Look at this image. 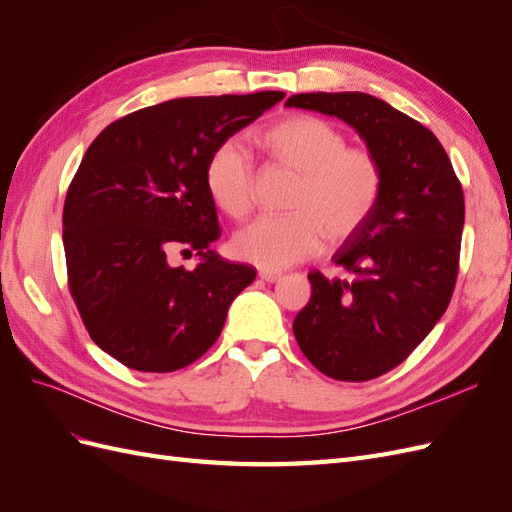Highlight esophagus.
I'll return each instance as SVG.
<instances>
[{
  "label": "esophagus",
  "instance_id": "34e87169",
  "mask_svg": "<svg viewBox=\"0 0 512 512\" xmlns=\"http://www.w3.org/2000/svg\"><path fill=\"white\" fill-rule=\"evenodd\" d=\"M258 277H260L262 282L273 284V282H280V280H282V273H280V271H267V269H262V271H258Z\"/></svg>",
  "mask_w": 512,
  "mask_h": 512
}]
</instances>
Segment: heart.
Returning <instances> with one entry per match:
<instances>
[{"mask_svg":"<svg viewBox=\"0 0 512 512\" xmlns=\"http://www.w3.org/2000/svg\"><path fill=\"white\" fill-rule=\"evenodd\" d=\"M271 158L299 175L288 215H260L232 237V252L252 265L277 271L314 258L324 239H354L374 218L384 192V166L367 145H348L335 123L294 115L262 134ZM207 190L226 215L245 218L256 203V162L239 138H226L205 166Z\"/></svg>","mask_w":512,"mask_h":512,"instance_id":"b5f03b06","label":"heart"}]
</instances>
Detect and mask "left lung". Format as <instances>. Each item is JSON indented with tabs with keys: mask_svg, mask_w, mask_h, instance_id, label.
<instances>
[{
	"mask_svg": "<svg viewBox=\"0 0 512 512\" xmlns=\"http://www.w3.org/2000/svg\"><path fill=\"white\" fill-rule=\"evenodd\" d=\"M286 106L335 115L384 166L374 218L333 254L346 277L312 271V299L292 322L324 376L374 380L423 342L451 303L466 220L461 181L429 128L361 91L297 94Z\"/></svg>",
	"mask_w": 512,
	"mask_h": 512,
	"instance_id": "1",
	"label": "left lung"
}]
</instances>
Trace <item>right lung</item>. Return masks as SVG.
I'll list each match as a JSON object with an SVG mask.
<instances>
[{
  "label": "right lung",
  "mask_w": 512,
  "mask_h": 512,
  "mask_svg": "<svg viewBox=\"0 0 512 512\" xmlns=\"http://www.w3.org/2000/svg\"><path fill=\"white\" fill-rule=\"evenodd\" d=\"M284 91L177 98L106 126L64 203L68 288L89 337L136 371L168 374L220 337L256 269L211 250L222 230L207 190L211 151L284 100ZM175 251L201 257L192 272Z\"/></svg>",
  "instance_id": "right-lung-1"
}]
</instances>
